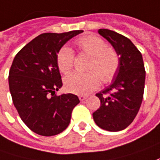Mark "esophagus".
Returning a JSON list of instances; mask_svg holds the SVG:
<instances>
[{"instance_id": "34e87169", "label": "esophagus", "mask_w": 160, "mask_h": 160, "mask_svg": "<svg viewBox=\"0 0 160 160\" xmlns=\"http://www.w3.org/2000/svg\"><path fill=\"white\" fill-rule=\"evenodd\" d=\"M87 97H88V96H84V95H80V96H79V99H80V101H84L85 99H87Z\"/></svg>"}]
</instances>
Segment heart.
I'll return each mask as SVG.
<instances>
[{"label":"heart","mask_w":160,"mask_h":160,"mask_svg":"<svg viewBox=\"0 0 160 160\" xmlns=\"http://www.w3.org/2000/svg\"><path fill=\"white\" fill-rule=\"evenodd\" d=\"M76 46L80 52L91 57L87 74L72 73L64 79L65 89L72 94L88 95L97 89L102 82L107 83L114 78L119 66L117 52L108 48L106 42L95 35L83 36L76 41ZM74 54L69 47H63L58 53L57 63L59 71L68 74L73 67Z\"/></svg>","instance_id":"1"}]
</instances>
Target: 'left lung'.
<instances>
[{"label":"left lung","mask_w":160,"mask_h":160,"mask_svg":"<svg viewBox=\"0 0 160 160\" xmlns=\"http://www.w3.org/2000/svg\"><path fill=\"white\" fill-rule=\"evenodd\" d=\"M98 33L117 52L119 66L112 84L96 95L101 105L93 113V118L102 129L117 132L128 128L140 109L145 83L144 64L142 54L128 38L109 29H99Z\"/></svg>","instance_id":"8db88e82"}]
</instances>
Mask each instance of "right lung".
<instances>
[{
    "mask_svg": "<svg viewBox=\"0 0 160 160\" xmlns=\"http://www.w3.org/2000/svg\"><path fill=\"white\" fill-rule=\"evenodd\" d=\"M81 32L42 33L26 44L12 62L8 73L12 101L23 122L38 135L62 133L80 102L73 94L56 96L55 93L63 86L57 63L58 51Z\"/></svg>",
    "mask_w": 160,
    "mask_h": 160,
    "instance_id": "obj_1",
    "label": "right lung"
}]
</instances>
